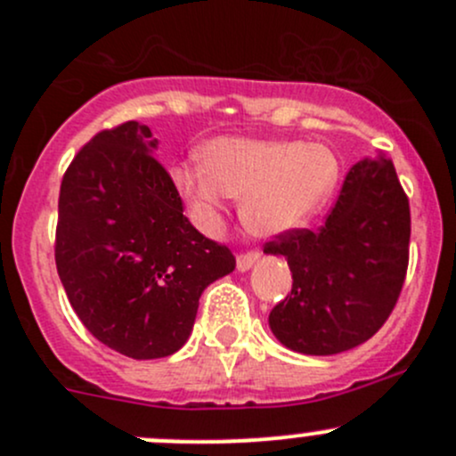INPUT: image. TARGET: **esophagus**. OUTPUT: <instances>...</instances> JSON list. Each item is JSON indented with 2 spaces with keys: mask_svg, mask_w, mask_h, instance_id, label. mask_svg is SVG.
<instances>
[{
  "mask_svg": "<svg viewBox=\"0 0 456 456\" xmlns=\"http://www.w3.org/2000/svg\"><path fill=\"white\" fill-rule=\"evenodd\" d=\"M260 257V254L257 251H249V254H240L236 257V266L238 271H249L251 266L256 265V260Z\"/></svg>",
  "mask_w": 456,
  "mask_h": 456,
  "instance_id": "esophagus-1",
  "label": "esophagus"
}]
</instances>
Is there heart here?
<instances>
[{"label": "heart", "instance_id": "heart-1", "mask_svg": "<svg viewBox=\"0 0 456 456\" xmlns=\"http://www.w3.org/2000/svg\"><path fill=\"white\" fill-rule=\"evenodd\" d=\"M205 165H178L172 181L199 220L216 224L229 199L254 236L305 227L333 194L339 163L322 142L220 136L202 150Z\"/></svg>", "mask_w": 456, "mask_h": 456}]
</instances>
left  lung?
<instances>
[{
  "mask_svg": "<svg viewBox=\"0 0 456 456\" xmlns=\"http://www.w3.org/2000/svg\"><path fill=\"white\" fill-rule=\"evenodd\" d=\"M411 207L393 160L364 159L346 174L338 202L317 232L293 229L266 242L284 256L291 293L269 326L287 348L335 355L370 339L393 314L408 269Z\"/></svg>",
  "mask_w": 456,
  "mask_h": 456,
  "instance_id": "8db88e82",
  "label": "left lung"
}]
</instances>
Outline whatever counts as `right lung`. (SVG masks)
<instances>
[{
  "label": "right lung",
  "instance_id": "add662e5",
  "mask_svg": "<svg viewBox=\"0 0 456 456\" xmlns=\"http://www.w3.org/2000/svg\"><path fill=\"white\" fill-rule=\"evenodd\" d=\"M156 147L136 121L99 132L59 191L54 262L68 300L101 344L132 360L176 353L202 291L236 269L229 247L183 216Z\"/></svg>",
  "mask_w": 456,
  "mask_h": 456
}]
</instances>
